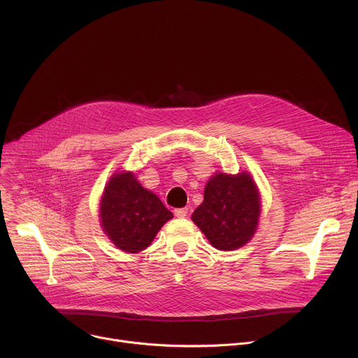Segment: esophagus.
Returning <instances> with one entry per match:
<instances>
[{
	"mask_svg": "<svg viewBox=\"0 0 358 358\" xmlns=\"http://www.w3.org/2000/svg\"><path fill=\"white\" fill-rule=\"evenodd\" d=\"M187 214H188V210H187V208H177V210H174V215H176L177 218H185Z\"/></svg>",
	"mask_w": 358,
	"mask_h": 358,
	"instance_id": "obj_1",
	"label": "esophagus"
}]
</instances>
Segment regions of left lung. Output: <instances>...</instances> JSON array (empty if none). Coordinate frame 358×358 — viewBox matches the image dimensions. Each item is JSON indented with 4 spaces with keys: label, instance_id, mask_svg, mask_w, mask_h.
<instances>
[{
    "label": "left lung",
    "instance_id": "obj_1",
    "mask_svg": "<svg viewBox=\"0 0 358 358\" xmlns=\"http://www.w3.org/2000/svg\"><path fill=\"white\" fill-rule=\"evenodd\" d=\"M259 214V192L252 177L218 173L206 185L203 201L191 218L214 248L234 250L252 238Z\"/></svg>",
    "mask_w": 358,
    "mask_h": 358
}]
</instances>
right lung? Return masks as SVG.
<instances>
[{
  "mask_svg": "<svg viewBox=\"0 0 358 358\" xmlns=\"http://www.w3.org/2000/svg\"><path fill=\"white\" fill-rule=\"evenodd\" d=\"M173 218L157 195L147 191L133 173H119L108 182L100 202V220L109 239L122 250L145 249Z\"/></svg>",
  "mask_w": 358,
  "mask_h": 358,
  "instance_id": "1",
  "label": "right lung"
}]
</instances>
